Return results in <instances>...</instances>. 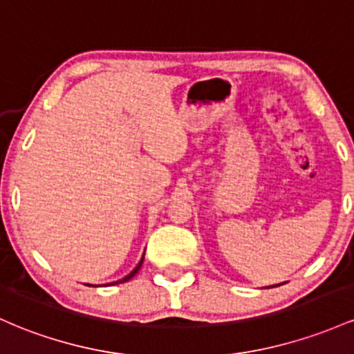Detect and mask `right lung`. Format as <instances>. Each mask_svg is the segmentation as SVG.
I'll list each match as a JSON object with an SVG mask.
<instances>
[{"mask_svg": "<svg viewBox=\"0 0 354 354\" xmlns=\"http://www.w3.org/2000/svg\"><path fill=\"white\" fill-rule=\"evenodd\" d=\"M142 260H145V255H142L141 262H139V263H138V266H136V269H134L133 272H131V274H129V275H126V277H124V279H120V281H118V282H112V284H119V282H127V281H129V279H133V277H134V275H136V274H138V270H139V269H141V266H142Z\"/></svg>", "mask_w": 354, "mask_h": 354, "instance_id": "1", "label": "right lung"}]
</instances>
